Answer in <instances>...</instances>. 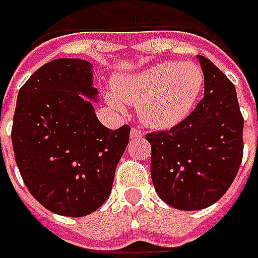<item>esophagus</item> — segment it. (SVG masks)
Here are the masks:
<instances>
[{"label": "esophagus", "mask_w": 258, "mask_h": 258, "mask_svg": "<svg viewBox=\"0 0 258 258\" xmlns=\"http://www.w3.org/2000/svg\"><path fill=\"white\" fill-rule=\"evenodd\" d=\"M142 136H144V132L139 127H132V132H131L132 139H138V138H142Z\"/></svg>", "instance_id": "esophagus-1"}]
</instances>
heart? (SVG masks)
<instances>
[{"mask_svg":"<svg viewBox=\"0 0 258 258\" xmlns=\"http://www.w3.org/2000/svg\"><path fill=\"white\" fill-rule=\"evenodd\" d=\"M203 89L204 72L191 61L158 63L142 72L117 77L113 83L114 94L124 103L138 104L141 119L155 129H169L183 122L194 110ZM118 99L107 97L113 107L122 109Z\"/></svg>","mask_w":258,"mask_h":258,"instance_id":"heart-1","label":"heart"}]
</instances>
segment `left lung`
<instances>
[{
  "instance_id": "obj_1",
  "label": "left lung",
  "mask_w": 258,
  "mask_h": 258,
  "mask_svg": "<svg viewBox=\"0 0 258 258\" xmlns=\"http://www.w3.org/2000/svg\"><path fill=\"white\" fill-rule=\"evenodd\" d=\"M204 97L183 122L146 135L151 176L159 198L176 210L215 204L233 183L243 159L244 119L235 87L203 55Z\"/></svg>"
}]
</instances>
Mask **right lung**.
Wrapping results in <instances>:
<instances>
[{
  "label": "right lung",
  "instance_id": "add662e5",
  "mask_svg": "<svg viewBox=\"0 0 258 258\" xmlns=\"http://www.w3.org/2000/svg\"><path fill=\"white\" fill-rule=\"evenodd\" d=\"M93 64L57 58L20 89L13 120L15 162L25 186L48 211L83 217L107 200L129 142L127 124L99 122Z\"/></svg>",
  "mask_w": 258,
  "mask_h": 258
}]
</instances>
